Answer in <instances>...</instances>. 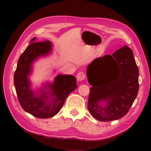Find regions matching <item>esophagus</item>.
I'll return each instance as SVG.
<instances>
[{
	"mask_svg": "<svg viewBox=\"0 0 151 151\" xmlns=\"http://www.w3.org/2000/svg\"><path fill=\"white\" fill-rule=\"evenodd\" d=\"M85 77H86V76L84 74V73L81 72H79L78 74H77V76H76V78H77V80L78 81H82L85 79Z\"/></svg>",
	"mask_w": 151,
	"mask_h": 151,
	"instance_id": "esophagus-1",
	"label": "esophagus"
}]
</instances>
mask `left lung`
<instances>
[{"label": "left lung", "instance_id": "8db88e82", "mask_svg": "<svg viewBox=\"0 0 151 151\" xmlns=\"http://www.w3.org/2000/svg\"><path fill=\"white\" fill-rule=\"evenodd\" d=\"M139 68L132 50L124 46L91 62L87 67L90 88L88 107L101 122L120 119L129 111L138 94Z\"/></svg>", "mask_w": 151, "mask_h": 151}]
</instances>
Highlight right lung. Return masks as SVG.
<instances>
[{"label": "right lung", "instance_id": "add662e5", "mask_svg": "<svg viewBox=\"0 0 151 151\" xmlns=\"http://www.w3.org/2000/svg\"><path fill=\"white\" fill-rule=\"evenodd\" d=\"M29 43L18 60L14 76L17 98L27 113L37 118H49L60 111L68 96L78 86L74 76L59 74L53 83L48 82L42 88L33 90L29 77L33 72V63L51 53L53 45L50 41L38 42L36 37Z\"/></svg>", "mask_w": 151, "mask_h": 151}]
</instances>
